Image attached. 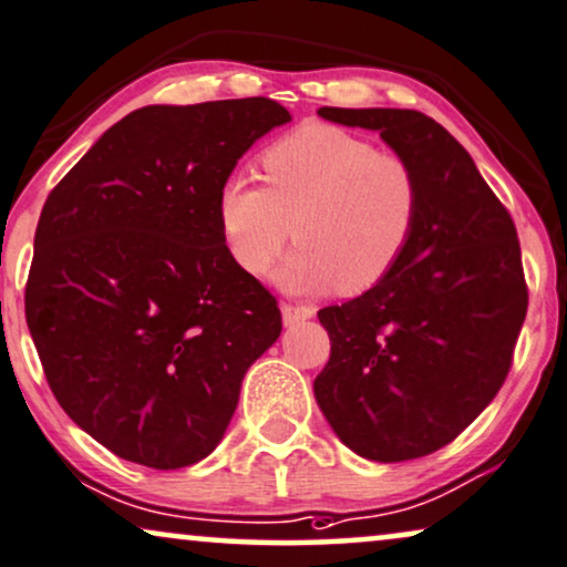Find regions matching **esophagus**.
Segmentation results:
<instances>
[{
    "label": "esophagus",
    "mask_w": 567,
    "mask_h": 567,
    "mask_svg": "<svg viewBox=\"0 0 567 567\" xmlns=\"http://www.w3.org/2000/svg\"><path fill=\"white\" fill-rule=\"evenodd\" d=\"M281 312H284V326H299V322L310 320L315 315V307L310 305H281Z\"/></svg>",
    "instance_id": "34e87169"
}]
</instances>
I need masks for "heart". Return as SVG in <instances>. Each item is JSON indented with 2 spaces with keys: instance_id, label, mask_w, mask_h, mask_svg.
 <instances>
[{
  "instance_id": "heart-1",
  "label": "heart",
  "mask_w": 567,
  "mask_h": 567,
  "mask_svg": "<svg viewBox=\"0 0 567 567\" xmlns=\"http://www.w3.org/2000/svg\"><path fill=\"white\" fill-rule=\"evenodd\" d=\"M266 187L231 176L218 193L226 249L247 274L278 268L289 291L362 293L399 268L416 234L422 182L395 153L330 124H305L262 153Z\"/></svg>"
}]
</instances>
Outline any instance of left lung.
<instances>
[{
	"label": "left lung",
	"instance_id": "1",
	"mask_svg": "<svg viewBox=\"0 0 567 567\" xmlns=\"http://www.w3.org/2000/svg\"><path fill=\"white\" fill-rule=\"evenodd\" d=\"M318 114L380 132L416 168L422 213L385 281L318 312L330 359L315 399L362 458H422L453 443L508 378L528 307L516 224L432 116L336 106Z\"/></svg>",
	"mask_w": 567,
	"mask_h": 567
}]
</instances>
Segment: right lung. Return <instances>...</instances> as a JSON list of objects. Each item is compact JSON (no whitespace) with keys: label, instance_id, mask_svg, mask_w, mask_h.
Masks as SVG:
<instances>
[{"label":"right lung","instance_id":"add662e5","mask_svg":"<svg viewBox=\"0 0 567 567\" xmlns=\"http://www.w3.org/2000/svg\"><path fill=\"white\" fill-rule=\"evenodd\" d=\"M278 101L143 106L95 140L43 203L25 320L51 393L124 461L193 466L229 427L281 310L241 270L218 193Z\"/></svg>","mask_w":567,"mask_h":567}]
</instances>
